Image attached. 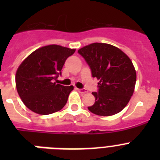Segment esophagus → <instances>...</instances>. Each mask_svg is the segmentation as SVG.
Masks as SVG:
<instances>
[{"instance_id":"1","label":"esophagus","mask_w":160,"mask_h":160,"mask_svg":"<svg viewBox=\"0 0 160 160\" xmlns=\"http://www.w3.org/2000/svg\"><path fill=\"white\" fill-rule=\"evenodd\" d=\"M79 93H81V94H85V93H87V90H85V89H77Z\"/></svg>"}]
</instances>
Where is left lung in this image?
<instances>
[{"mask_svg": "<svg viewBox=\"0 0 160 160\" xmlns=\"http://www.w3.org/2000/svg\"><path fill=\"white\" fill-rule=\"evenodd\" d=\"M91 70L99 80L98 92H92L95 102L88 107L90 112L111 116L128 105L135 90L136 72L126 53L114 46L92 43L78 49Z\"/></svg>", "mask_w": 160, "mask_h": 160, "instance_id": "obj_1", "label": "left lung"}]
</instances>
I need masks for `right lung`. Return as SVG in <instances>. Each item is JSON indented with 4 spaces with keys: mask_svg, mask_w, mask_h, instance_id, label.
<instances>
[{
    "mask_svg": "<svg viewBox=\"0 0 160 160\" xmlns=\"http://www.w3.org/2000/svg\"><path fill=\"white\" fill-rule=\"evenodd\" d=\"M74 52V49L49 45L32 52L20 65L15 78L17 90L29 110L49 114L64 107L73 87H64L54 81L62 74L66 59Z\"/></svg>",
    "mask_w": 160,
    "mask_h": 160,
    "instance_id": "1",
    "label": "right lung"
}]
</instances>
